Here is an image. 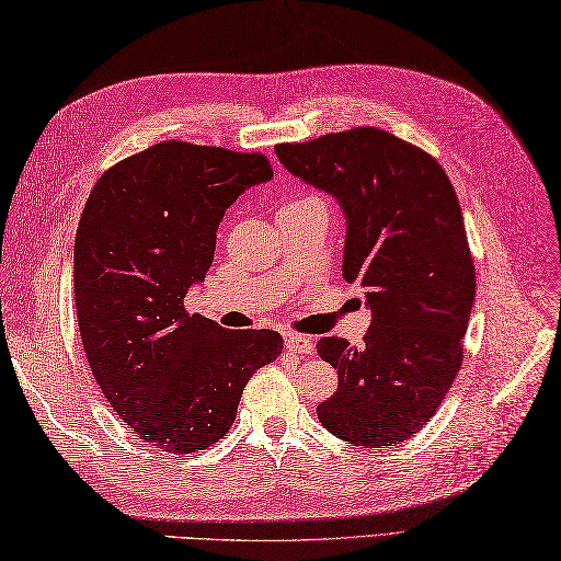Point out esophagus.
Listing matches in <instances>:
<instances>
[{
	"instance_id": "obj_1",
	"label": "esophagus",
	"mask_w": 561,
	"mask_h": 561,
	"mask_svg": "<svg viewBox=\"0 0 561 561\" xmlns=\"http://www.w3.org/2000/svg\"><path fill=\"white\" fill-rule=\"evenodd\" d=\"M285 347L295 354H302V357H307V354H313V340L307 335L285 333Z\"/></svg>"
}]
</instances>
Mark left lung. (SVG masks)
Returning <instances> with one entry per match:
<instances>
[{"label": "left lung", "instance_id": "left-lung-1", "mask_svg": "<svg viewBox=\"0 0 561 561\" xmlns=\"http://www.w3.org/2000/svg\"><path fill=\"white\" fill-rule=\"evenodd\" d=\"M283 167L337 197L343 276L374 311L364 345L321 337L340 386L323 428L359 447L400 445L438 412L463 359L476 268L447 173L421 147L374 126L276 145Z\"/></svg>", "mask_w": 561, "mask_h": 561}]
</instances>
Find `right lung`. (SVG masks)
I'll return each mask as SVG.
<instances>
[{"label": "right lung", "instance_id": "add662e5", "mask_svg": "<svg viewBox=\"0 0 561 561\" xmlns=\"http://www.w3.org/2000/svg\"><path fill=\"white\" fill-rule=\"evenodd\" d=\"M271 175L259 152L167 140L106 169L80 214L73 285L85 357L106 402L159 453L221 440L252 374L283 350L276 331H226L183 305L207 276L226 209Z\"/></svg>", "mask_w": 561, "mask_h": 561}]
</instances>
